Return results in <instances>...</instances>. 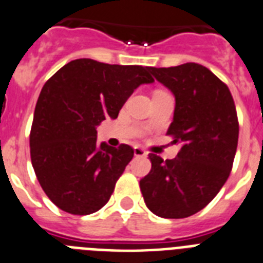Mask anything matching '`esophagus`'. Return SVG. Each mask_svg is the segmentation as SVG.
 Listing matches in <instances>:
<instances>
[{"instance_id": "esophagus-1", "label": "esophagus", "mask_w": 263, "mask_h": 263, "mask_svg": "<svg viewBox=\"0 0 263 263\" xmlns=\"http://www.w3.org/2000/svg\"><path fill=\"white\" fill-rule=\"evenodd\" d=\"M146 155L147 153L144 149H141V147L138 146L134 147V156H136V157H146Z\"/></svg>"}]
</instances>
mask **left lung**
Masks as SVG:
<instances>
[{
    "mask_svg": "<svg viewBox=\"0 0 263 263\" xmlns=\"http://www.w3.org/2000/svg\"><path fill=\"white\" fill-rule=\"evenodd\" d=\"M149 69L175 97L166 134L181 147L166 161L149 155L152 169L140 181L141 192L160 218H186L203 210L229 179L239 136L235 105L229 87L200 64Z\"/></svg>",
    "mask_w": 263,
    "mask_h": 263,
    "instance_id": "left-lung-1",
    "label": "left lung"
}]
</instances>
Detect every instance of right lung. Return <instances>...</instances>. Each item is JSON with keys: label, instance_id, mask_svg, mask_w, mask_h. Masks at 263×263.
<instances>
[{"label": "right lung", "instance_id": "1", "mask_svg": "<svg viewBox=\"0 0 263 263\" xmlns=\"http://www.w3.org/2000/svg\"><path fill=\"white\" fill-rule=\"evenodd\" d=\"M149 67L77 59L41 90L30 129V160L45 195L60 210L90 215L106 204L133 158L129 145L97 144V126L116 119L141 84L153 83Z\"/></svg>", "mask_w": 263, "mask_h": 263}]
</instances>
